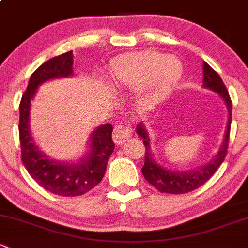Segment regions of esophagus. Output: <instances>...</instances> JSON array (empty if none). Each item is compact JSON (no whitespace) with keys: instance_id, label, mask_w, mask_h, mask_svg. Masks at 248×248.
<instances>
[{"instance_id":"obj_1","label":"esophagus","mask_w":248,"mask_h":248,"mask_svg":"<svg viewBox=\"0 0 248 248\" xmlns=\"http://www.w3.org/2000/svg\"><path fill=\"white\" fill-rule=\"evenodd\" d=\"M133 134L132 127L127 126V124H116L113 132V140L117 145L124 144L128 139H131Z\"/></svg>"}]
</instances>
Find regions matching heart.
Returning <instances> with one entry per match:
<instances>
[{
  "instance_id": "obj_1",
  "label": "heart",
  "mask_w": 248,
  "mask_h": 248,
  "mask_svg": "<svg viewBox=\"0 0 248 248\" xmlns=\"http://www.w3.org/2000/svg\"><path fill=\"white\" fill-rule=\"evenodd\" d=\"M181 72V62L173 57L157 52H139L116 59L109 69L108 77L127 89L142 87L144 102L155 104L168 96Z\"/></svg>"
}]
</instances>
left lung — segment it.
Segmentation results:
<instances>
[{"instance_id": "obj_1", "label": "left lung", "mask_w": 248, "mask_h": 248, "mask_svg": "<svg viewBox=\"0 0 248 248\" xmlns=\"http://www.w3.org/2000/svg\"><path fill=\"white\" fill-rule=\"evenodd\" d=\"M203 87L207 89L213 90L217 93L223 101L228 109V124L227 129L225 133V139L222 145L218 150L217 155L212 160L208 161L201 168L189 171H171L169 169L163 168L160 164L155 160L150 146V138L148 133L145 129L144 124H140L137 127L138 135L144 139L145 145V163L141 171L145 179L150 184H152L155 189L160 192L166 194H186L195 189H199L205 182L210 179V177L215 173L216 170L220 168L221 164L225 160L227 155L228 141H229V132H231V122H232V101L229 97V93L226 85L223 84L222 79L218 76L217 72L212 69L207 62H203Z\"/></svg>"}]
</instances>
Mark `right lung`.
Wrapping results in <instances>:
<instances>
[{"label":"right lung","mask_w":248,"mask_h":248,"mask_svg":"<svg viewBox=\"0 0 248 248\" xmlns=\"http://www.w3.org/2000/svg\"><path fill=\"white\" fill-rule=\"evenodd\" d=\"M72 51H69L40 65L31 76L19 107L22 164L39 186L52 194L64 197L80 196L97 186L102 181L109 157L115 147L111 139L113 126L110 124H102L91 133L90 151L78 163L69 164L49 159L35 145L30 131L31 101L39 85L46 80L72 76Z\"/></svg>","instance_id":"add662e5"}]
</instances>
